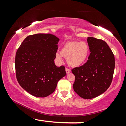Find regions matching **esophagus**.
I'll return each mask as SVG.
<instances>
[{
    "mask_svg": "<svg viewBox=\"0 0 126 126\" xmlns=\"http://www.w3.org/2000/svg\"><path fill=\"white\" fill-rule=\"evenodd\" d=\"M65 70H66V73H67V74H69V73H70V72H71V70H70V69H68V68H66V69H65Z\"/></svg>",
    "mask_w": 126,
    "mask_h": 126,
    "instance_id": "34e87169",
    "label": "esophagus"
}]
</instances>
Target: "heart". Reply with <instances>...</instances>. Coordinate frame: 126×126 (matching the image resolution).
<instances>
[{
  "label": "heart",
  "mask_w": 126,
  "mask_h": 126,
  "mask_svg": "<svg viewBox=\"0 0 126 126\" xmlns=\"http://www.w3.org/2000/svg\"><path fill=\"white\" fill-rule=\"evenodd\" d=\"M89 53V47L86 42L69 41L63 46L60 52H56L55 58L59 63H62L63 56L67 59L69 65L72 67H78L85 63Z\"/></svg>",
  "instance_id": "b5f03b06"
}]
</instances>
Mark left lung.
<instances>
[{
	"instance_id": "8db88e82",
	"label": "left lung",
	"mask_w": 126,
	"mask_h": 126,
	"mask_svg": "<svg viewBox=\"0 0 126 126\" xmlns=\"http://www.w3.org/2000/svg\"><path fill=\"white\" fill-rule=\"evenodd\" d=\"M90 54L87 62L72 69L75 76L73 88L84 99H92L105 92L110 86L115 67V59L106 42L88 37Z\"/></svg>"
}]
</instances>
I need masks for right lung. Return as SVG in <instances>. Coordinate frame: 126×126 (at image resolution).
I'll list each match as a JSON object with an SVG mask.
<instances>
[{
	"label": "right lung",
	"mask_w": 126,
	"mask_h": 126,
	"mask_svg": "<svg viewBox=\"0 0 126 126\" xmlns=\"http://www.w3.org/2000/svg\"><path fill=\"white\" fill-rule=\"evenodd\" d=\"M59 38L50 34L29 35L21 43L15 56L16 76L19 84L29 94L46 97L66 75L65 67L54 64Z\"/></svg>",
	"instance_id": "1"
}]
</instances>
